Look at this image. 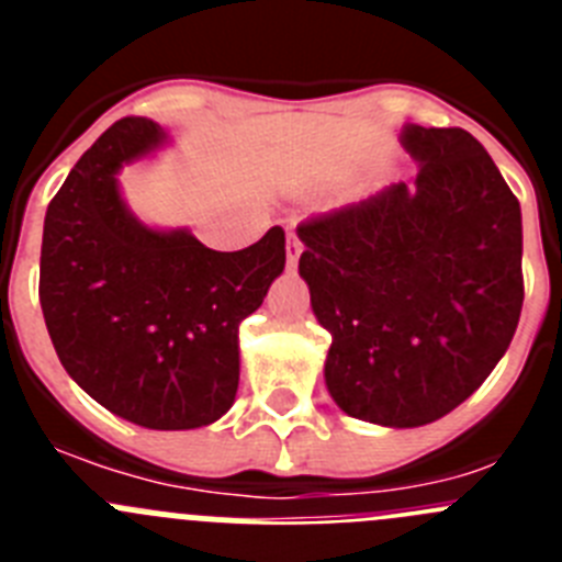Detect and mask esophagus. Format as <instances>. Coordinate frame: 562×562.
<instances>
[{
  "label": "esophagus",
  "instance_id": "1",
  "mask_svg": "<svg viewBox=\"0 0 562 562\" xmlns=\"http://www.w3.org/2000/svg\"><path fill=\"white\" fill-rule=\"evenodd\" d=\"M301 252H304V247H301V241H297L295 233H286V265L295 267L297 258H301Z\"/></svg>",
  "mask_w": 562,
  "mask_h": 562
}]
</instances>
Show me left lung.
I'll return each mask as SVG.
<instances>
[{
	"instance_id": "left-lung-1",
	"label": "left lung",
	"mask_w": 562,
	"mask_h": 562,
	"mask_svg": "<svg viewBox=\"0 0 562 562\" xmlns=\"http://www.w3.org/2000/svg\"><path fill=\"white\" fill-rule=\"evenodd\" d=\"M414 188L385 186L297 227V272L337 408L422 428L459 408L498 366L524 306V225L493 157L464 128L405 123Z\"/></svg>"
}]
</instances>
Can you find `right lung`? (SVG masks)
Instances as JSON below:
<instances>
[{"label": "right lung", "instance_id": "right-lung-1", "mask_svg": "<svg viewBox=\"0 0 562 562\" xmlns=\"http://www.w3.org/2000/svg\"><path fill=\"white\" fill-rule=\"evenodd\" d=\"M168 143L160 123L123 117L76 162L44 216L38 301L92 400L140 428L193 430L236 402L238 324L265 304L286 247L281 227L220 252L137 220L117 177Z\"/></svg>", "mask_w": 562, "mask_h": 562}]
</instances>
